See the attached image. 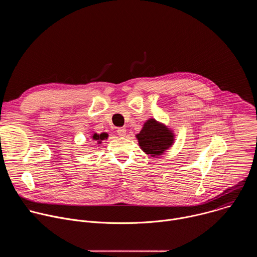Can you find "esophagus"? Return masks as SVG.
<instances>
[{
  "label": "esophagus",
  "mask_w": 257,
  "mask_h": 257,
  "mask_svg": "<svg viewBox=\"0 0 257 257\" xmlns=\"http://www.w3.org/2000/svg\"><path fill=\"white\" fill-rule=\"evenodd\" d=\"M117 133L119 136H125L126 135V129L125 128H118L117 129Z\"/></svg>",
  "instance_id": "esophagus-1"
}]
</instances>
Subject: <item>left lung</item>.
<instances>
[{
	"mask_svg": "<svg viewBox=\"0 0 257 257\" xmlns=\"http://www.w3.org/2000/svg\"><path fill=\"white\" fill-rule=\"evenodd\" d=\"M140 149L152 157L163 155L174 142L173 132L155 119H150L143 125L142 130L136 135Z\"/></svg>",
	"mask_w": 257,
	"mask_h": 257,
	"instance_id": "left-lung-1",
	"label": "left lung"
}]
</instances>
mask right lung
<instances>
[{
    "label": "right lung",
    "instance_id": "obj_1",
    "mask_svg": "<svg viewBox=\"0 0 257 257\" xmlns=\"http://www.w3.org/2000/svg\"><path fill=\"white\" fill-rule=\"evenodd\" d=\"M91 138H92L93 140H95L98 144H100V142H101L102 140H104V139L107 138V134H106V133H100V134L93 133L92 136H91Z\"/></svg>",
    "mask_w": 257,
    "mask_h": 257
}]
</instances>
